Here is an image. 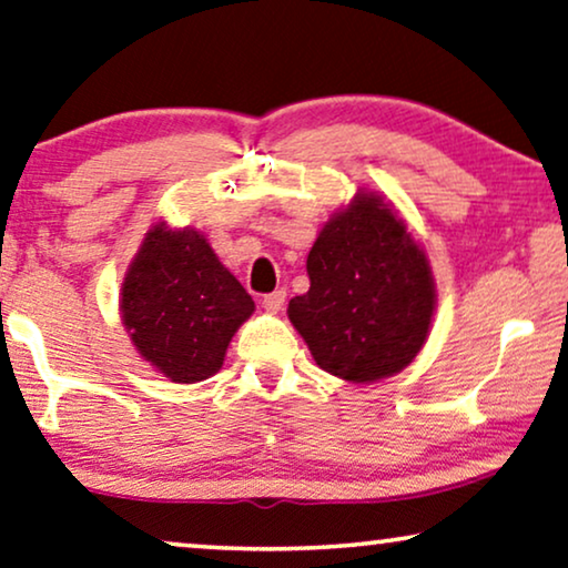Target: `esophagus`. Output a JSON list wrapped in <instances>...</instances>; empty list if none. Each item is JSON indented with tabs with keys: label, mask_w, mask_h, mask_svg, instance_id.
Here are the masks:
<instances>
[{
	"label": "esophagus",
	"mask_w": 568,
	"mask_h": 568,
	"mask_svg": "<svg viewBox=\"0 0 568 568\" xmlns=\"http://www.w3.org/2000/svg\"><path fill=\"white\" fill-rule=\"evenodd\" d=\"M283 303H285V291H273L262 298V306H265L270 314H277V311L283 308Z\"/></svg>",
	"instance_id": "obj_1"
}]
</instances>
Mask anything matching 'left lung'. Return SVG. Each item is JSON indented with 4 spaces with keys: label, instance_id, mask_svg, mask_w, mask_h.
Returning a JSON list of instances; mask_svg holds the SVG:
<instances>
[{
    "label": "left lung",
    "instance_id": "left-lung-1",
    "mask_svg": "<svg viewBox=\"0 0 568 568\" xmlns=\"http://www.w3.org/2000/svg\"><path fill=\"white\" fill-rule=\"evenodd\" d=\"M311 287L287 316L318 367L345 381L386 378L425 345L435 283L425 252L390 207L357 195L311 246Z\"/></svg>",
    "mask_w": 568,
    "mask_h": 568
}]
</instances>
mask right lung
Returning a JSON list of instances; mask_svg holds the SVG:
<instances>
[{
  "label": "right lung",
  "mask_w": 568,
  "mask_h": 568,
  "mask_svg": "<svg viewBox=\"0 0 568 568\" xmlns=\"http://www.w3.org/2000/svg\"><path fill=\"white\" fill-rule=\"evenodd\" d=\"M123 324L166 378L205 381L223 365L252 295L195 231H151L123 283Z\"/></svg>",
  "instance_id": "right-lung-1"
}]
</instances>
